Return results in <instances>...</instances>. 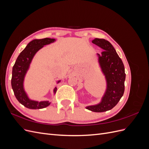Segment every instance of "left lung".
Wrapping results in <instances>:
<instances>
[{"label":"left lung","mask_w":149,"mask_h":149,"mask_svg":"<svg viewBox=\"0 0 149 149\" xmlns=\"http://www.w3.org/2000/svg\"><path fill=\"white\" fill-rule=\"evenodd\" d=\"M92 43L103 49L101 54L97 53L98 63L105 76L106 89L100 103L86 107L87 109L102 112L112 109L123 97L125 79V68L123 61L112 44L102 38L94 39Z\"/></svg>","instance_id":"8db88e82"}]
</instances>
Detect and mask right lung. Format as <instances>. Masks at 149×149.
Instances as JSON below:
<instances>
[{"label":"right lung","instance_id":"obj_1","mask_svg":"<svg viewBox=\"0 0 149 149\" xmlns=\"http://www.w3.org/2000/svg\"><path fill=\"white\" fill-rule=\"evenodd\" d=\"M55 41V39L49 38L35 39L32 40L20 53L13 66L11 84L13 93L19 102L29 109H43L51 104L49 101H42L39 102L30 100L25 91L24 83L25 75L29 70L31 61L35 54L45 45L53 43ZM60 81L61 80L58 81L57 83ZM56 90L57 88L56 87L54 88V94H55Z\"/></svg>","mask_w":149,"mask_h":149}]
</instances>
